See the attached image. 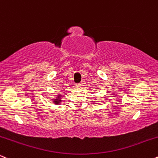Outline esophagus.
Wrapping results in <instances>:
<instances>
[{
  "mask_svg": "<svg viewBox=\"0 0 158 158\" xmlns=\"http://www.w3.org/2000/svg\"><path fill=\"white\" fill-rule=\"evenodd\" d=\"M81 84H79V83H78V84H76L75 85V87H76V88H77V89H79V88H81Z\"/></svg>",
  "mask_w": 158,
  "mask_h": 158,
  "instance_id": "esophagus-1",
  "label": "esophagus"
}]
</instances>
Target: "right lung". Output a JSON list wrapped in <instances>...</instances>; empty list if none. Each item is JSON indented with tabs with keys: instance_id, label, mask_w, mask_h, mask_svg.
Instances as JSON below:
<instances>
[{
	"instance_id": "1",
	"label": "right lung",
	"mask_w": 158,
	"mask_h": 158,
	"mask_svg": "<svg viewBox=\"0 0 158 158\" xmlns=\"http://www.w3.org/2000/svg\"><path fill=\"white\" fill-rule=\"evenodd\" d=\"M52 102H53V103H60V102H61V95L60 94H57V98H54V99H52Z\"/></svg>"
}]
</instances>
